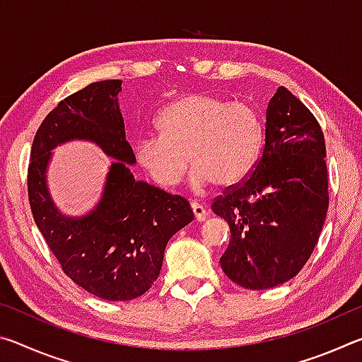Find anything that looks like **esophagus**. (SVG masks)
Listing matches in <instances>:
<instances>
[{
    "instance_id": "obj_1",
    "label": "esophagus",
    "mask_w": 362,
    "mask_h": 362,
    "mask_svg": "<svg viewBox=\"0 0 362 362\" xmlns=\"http://www.w3.org/2000/svg\"><path fill=\"white\" fill-rule=\"evenodd\" d=\"M192 211H193L194 220H198V222H204L206 217H207V211H206L204 206H201L198 203H193L192 204Z\"/></svg>"
}]
</instances>
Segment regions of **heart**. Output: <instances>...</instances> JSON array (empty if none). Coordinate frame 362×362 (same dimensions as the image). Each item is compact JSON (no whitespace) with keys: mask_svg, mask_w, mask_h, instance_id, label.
I'll return each mask as SVG.
<instances>
[{"mask_svg":"<svg viewBox=\"0 0 362 362\" xmlns=\"http://www.w3.org/2000/svg\"><path fill=\"white\" fill-rule=\"evenodd\" d=\"M159 134L134 144L139 168L159 188L179 185L192 163L189 185L196 193L218 183L231 188L250 174L263 144L262 121L243 102L217 94L183 95L164 107L156 118Z\"/></svg>","mask_w":362,"mask_h":362,"instance_id":"1","label":"heart"}]
</instances>
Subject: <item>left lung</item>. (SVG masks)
Instances as JSON below:
<instances>
[{
    "label": "left lung",
    "mask_w": 362,
    "mask_h": 362,
    "mask_svg": "<svg viewBox=\"0 0 362 362\" xmlns=\"http://www.w3.org/2000/svg\"><path fill=\"white\" fill-rule=\"evenodd\" d=\"M326 144L320 122L279 86L268 102L265 145L246 180L212 211L230 225L220 265L233 283L262 291L292 279L320 240L329 207Z\"/></svg>",
    "instance_id": "8db88e82"
}]
</instances>
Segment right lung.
Returning <instances> with one entry per match:
<instances>
[{
    "instance_id": "1",
    "label": "right lung",
    "mask_w": 362,
    "mask_h": 362,
    "mask_svg": "<svg viewBox=\"0 0 362 362\" xmlns=\"http://www.w3.org/2000/svg\"><path fill=\"white\" fill-rule=\"evenodd\" d=\"M121 79L97 81L64 99L41 122L28 166V199L49 249L73 283L108 302L137 298L150 289L163 267L164 249L193 220L189 203L136 180L118 94ZM71 139L95 143L115 161L103 198L93 211L70 218L47 189L50 151Z\"/></svg>"
}]
</instances>
